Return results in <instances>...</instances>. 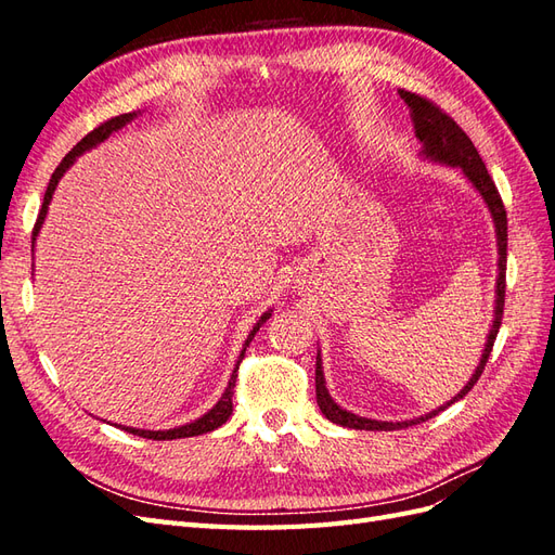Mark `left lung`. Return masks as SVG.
Returning <instances> with one entry per match:
<instances>
[{
	"label": "left lung",
	"instance_id": "8db88e82",
	"mask_svg": "<svg viewBox=\"0 0 555 555\" xmlns=\"http://www.w3.org/2000/svg\"><path fill=\"white\" fill-rule=\"evenodd\" d=\"M402 102L408 104L410 113H412V122H414V133L416 139L424 143V155L435 159V162H442L449 166H459V169L467 176V180L475 184L479 190V194L483 196L486 204H489V210L495 220V231H498V298H495V319H493V326L489 333V340H486V349L481 354V361L477 365L475 375L469 377V382L463 386V391L449 400L447 405H442L440 410H433L426 416H418L412 418V422H375V418H365V416H357L351 414L343 408L335 405L331 400L326 386H324V373H322V359L317 354V367H314V384H317V402H319V410L326 414L328 422L338 424V426H347V428H357V430H398V428H408L412 424H422L433 418L435 414H440L442 410H447L451 402L461 400L473 386L477 384V379L481 377L486 361H489L491 351H493V343L498 338V331L502 324V312H505V287H507V210L505 204H502L500 192L495 188L493 178L486 171V164L481 162L479 153L475 143L469 141L467 133L453 122V117L449 113H444L438 104L430 102V99L410 92V90H398Z\"/></svg>",
	"mask_w": 555,
	"mask_h": 555
}]
</instances>
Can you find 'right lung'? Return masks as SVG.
I'll list each match as a JSON object with an SVG mask.
<instances>
[{
	"mask_svg": "<svg viewBox=\"0 0 555 555\" xmlns=\"http://www.w3.org/2000/svg\"><path fill=\"white\" fill-rule=\"evenodd\" d=\"M133 115H137V113H122V115L111 117V120L102 122L99 127H94L90 133H86V137H82V139L69 150V153H66V157L60 162V166L55 169L53 178H50L48 190H46V194H43V206H41V210H39L35 229H31V249H35L37 233H39V229H41V224H43V217H46V212H48V204H50V198H53L55 184H57V180L62 178V173H64L66 169H69V166L74 164V159H76L80 153H86V150H90L92 145H96V143H102L104 139H108L113 131H117L120 127H125L129 120H133ZM268 317H271V312H266V314L259 319V322H257V326L251 328L249 338L245 340V347L251 343V338H255V333L259 331V326L266 322ZM245 347H243V351H241V359H238V363H236V371H233V375H231V379H229L227 391L222 393L220 402H217V405H215L208 414L196 418V422H192V424H188V426H178V428H171V430H139V428H122V430H127V433H131V435H139V438H147V440H178V438H194V435H204V433H210V430H215V428H220L222 424H227L231 412H233V386H236L238 365H241V361H243V357H245Z\"/></svg>",
	"mask_w": 555,
	"mask_h": 555,
	"instance_id": "1",
	"label": "right lung"
}]
</instances>
